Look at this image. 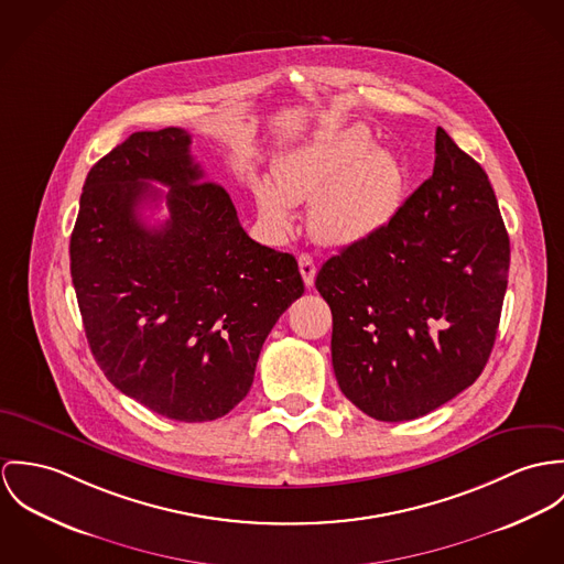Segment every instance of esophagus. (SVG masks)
<instances>
[{"mask_svg": "<svg viewBox=\"0 0 564 564\" xmlns=\"http://www.w3.org/2000/svg\"><path fill=\"white\" fill-rule=\"evenodd\" d=\"M299 268H301V274H303V281L307 288H312L313 281H315V263H313L312 254H301L299 257Z\"/></svg>", "mask_w": 564, "mask_h": 564, "instance_id": "obj_1", "label": "esophagus"}]
</instances>
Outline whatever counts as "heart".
Masks as SVG:
<instances>
[{"label": "heart", "mask_w": 564, "mask_h": 564, "mask_svg": "<svg viewBox=\"0 0 564 564\" xmlns=\"http://www.w3.org/2000/svg\"><path fill=\"white\" fill-rule=\"evenodd\" d=\"M272 177L252 180V198L272 231H288L294 205L310 200V227L322 245L352 247L387 229L404 205V162L364 126L328 127L281 151Z\"/></svg>", "instance_id": "b5f03b06"}]
</instances>
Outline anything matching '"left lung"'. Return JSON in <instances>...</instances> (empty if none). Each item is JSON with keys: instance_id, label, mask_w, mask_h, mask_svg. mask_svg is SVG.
<instances>
[{"instance_id": "obj_1", "label": "left lung", "mask_w": 564, "mask_h": 564, "mask_svg": "<svg viewBox=\"0 0 564 564\" xmlns=\"http://www.w3.org/2000/svg\"><path fill=\"white\" fill-rule=\"evenodd\" d=\"M435 169L375 238L317 272L344 395L380 422L422 417L485 370L510 240L482 166L437 129Z\"/></svg>"}]
</instances>
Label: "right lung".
Listing matches in <instances>:
<instances>
[{"label": "right lung", "instance_id": "right-lung-1", "mask_svg": "<svg viewBox=\"0 0 564 564\" xmlns=\"http://www.w3.org/2000/svg\"><path fill=\"white\" fill-rule=\"evenodd\" d=\"M162 197L170 218L149 228L139 207ZM68 252L95 361L177 422H212L245 400L268 333L305 292L294 254L247 236L182 127L135 131L90 169Z\"/></svg>", "mask_w": 564, "mask_h": 564}]
</instances>
